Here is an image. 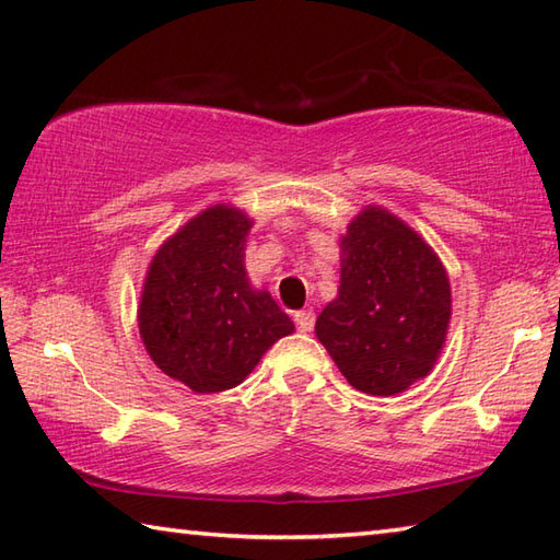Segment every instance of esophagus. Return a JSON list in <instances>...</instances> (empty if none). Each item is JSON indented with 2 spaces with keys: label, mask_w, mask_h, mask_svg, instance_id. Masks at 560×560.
<instances>
[{
  "label": "esophagus",
  "mask_w": 560,
  "mask_h": 560,
  "mask_svg": "<svg viewBox=\"0 0 560 560\" xmlns=\"http://www.w3.org/2000/svg\"><path fill=\"white\" fill-rule=\"evenodd\" d=\"M293 319H295V325H299L301 331H313V327H315V313L313 311H299L293 315Z\"/></svg>",
  "instance_id": "1"
}]
</instances>
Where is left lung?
I'll use <instances>...</instances> for the list:
<instances>
[{"label":"left lung","instance_id":"left-lung-1","mask_svg":"<svg viewBox=\"0 0 560 560\" xmlns=\"http://www.w3.org/2000/svg\"><path fill=\"white\" fill-rule=\"evenodd\" d=\"M339 245V295L319 313L315 335L349 385L397 395L431 373L443 349L447 271L419 233L380 207H365Z\"/></svg>","mask_w":560,"mask_h":560}]
</instances>
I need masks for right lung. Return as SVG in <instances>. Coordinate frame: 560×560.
I'll return each instance as SVG.
<instances>
[{
	"mask_svg": "<svg viewBox=\"0 0 560 560\" xmlns=\"http://www.w3.org/2000/svg\"><path fill=\"white\" fill-rule=\"evenodd\" d=\"M253 221L217 205L197 213L153 255L139 301V335L161 371L192 392H223L253 373L271 343L293 331L243 265Z\"/></svg>",
	"mask_w": 560,
	"mask_h": 560,
	"instance_id": "1",
	"label": "right lung"
}]
</instances>
